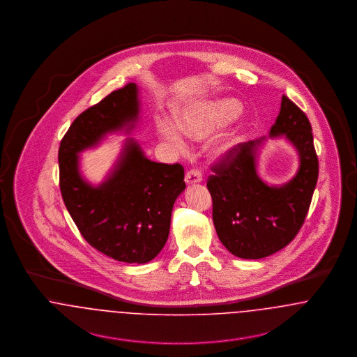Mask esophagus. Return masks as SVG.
Masks as SVG:
<instances>
[{"instance_id": "1", "label": "esophagus", "mask_w": 357, "mask_h": 357, "mask_svg": "<svg viewBox=\"0 0 357 357\" xmlns=\"http://www.w3.org/2000/svg\"><path fill=\"white\" fill-rule=\"evenodd\" d=\"M187 185H195V183H201L204 181V175L202 171L198 169H192V170L187 171L186 176H185Z\"/></svg>"}]
</instances>
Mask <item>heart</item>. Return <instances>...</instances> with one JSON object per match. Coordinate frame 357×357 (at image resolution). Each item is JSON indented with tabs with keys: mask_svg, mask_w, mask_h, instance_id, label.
I'll list each match as a JSON object with an SVG mask.
<instances>
[{
	"mask_svg": "<svg viewBox=\"0 0 357 357\" xmlns=\"http://www.w3.org/2000/svg\"><path fill=\"white\" fill-rule=\"evenodd\" d=\"M241 112V105L236 100H220V102H208L204 105H198L197 108H192L190 111L183 112L178 118V128L181 132L191 137V139H204L210 135L215 128L226 124L227 121L234 119ZM158 131L160 135L166 137L172 146L178 150L185 149V143L178 135V132L174 130L169 121L160 120L158 121ZM241 136L237 132H231L225 136L221 142L215 146L214 153L217 156H222L234 149Z\"/></svg>",
	"mask_w": 357,
	"mask_h": 357,
	"instance_id": "obj_1",
	"label": "heart"
}]
</instances>
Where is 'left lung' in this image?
<instances>
[{
	"label": "left lung",
	"instance_id": "left-lung-1",
	"mask_svg": "<svg viewBox=\"0 0 357 357\" xmlns=\"http://www.w3.org/2000/svg\"><path fill=\"white\" fill-rule=\"evenodd\" d=\"M285 136L300 155L296 176L268 186L257 174V146L262 139L239 143L211 166L207 178L213 221L223 246L239 258L258 259L289 245L305 221L319 178L312 126L285 95L271 136Z\"/></svg>",
	"mask_w": 357,
	"mask_h": 357
}]
</instances>
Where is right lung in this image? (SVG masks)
<instances>
[{
	"instance_id": "obj_1",
	"label": "right lung",
	"mask_w": 357,
	"mask_h": 357,
	"mask_svg": "<svg viewBox=\"0 0 357 357\" xmlns=\"http://www.w3.org/2000/svg\"><path fill=\"white\" fill-rule=\"evenodd\" d=\"M137 114V86L128 83L73 120L59 149L60 191L79 231L102 255L128 264H146L163 249L172 206L186 187L183 166L151 162L128 140L111 176L92 187L80 176L77 153L134 124Z\"/></svg>"
}]
</instances>
